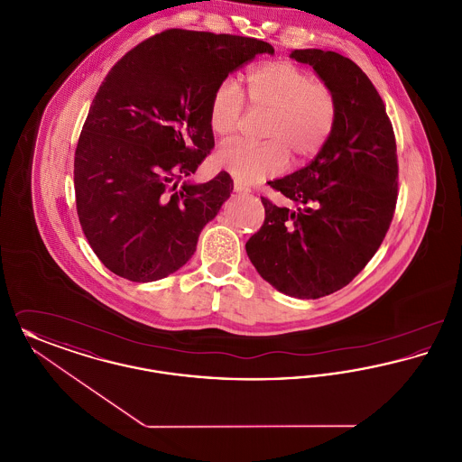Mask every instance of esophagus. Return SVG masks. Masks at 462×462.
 Listing matches in <instances>:
<instances>
[{
  "instance_id": "esophagus-1",
  "label": "esophagus",
  "mask_w": 462,
  "mask_h": 462,
  "mask_svg": "<svg viewBox=\"0 0 462 462\" xmlns=\"http://www.w3.org/2000/svg\"><path fill=\"white\" fill-rule=\"evenodd\" d=\"M234 190H236V192H239V194H247V192H251L249 185L242 183L239 180H236V181H234Z\"/></svg>"
}]
</instances>
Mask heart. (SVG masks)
Instances as JSON below:
<instances>
[{
    "instance_id": "obj_1",
    "label": "heart",
    "mask_w": 462,
    "mask_h": 462,
    "mask_svg": "<svg viewBox=\"0 0 462 462\" xmlns=\"http://www.w3.org/2000/svg\"><path fill=\"white\" fill-rule=\"evenodd\" d=\"M242 95L234 79H223L211 95L208 123L221 142L241 128L244 98L251 110L268 112L260 145L234 143L215 155V166L244 183L279 175L289 166L291 155L305 162L329 142L339 102L328 83L319 81L305 67L287 60L266 62L247 70Z\"/></svg>"
}]
</instances>
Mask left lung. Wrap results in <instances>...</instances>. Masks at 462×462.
<instances>
[{"mask_svg":"<svg viewBox=\"0 0 462 462\" xmlns=\"http://www.w3.org/2000/svg\"><path fill=\"white\" fill-rule=\"evenodd\" d=\"M291 57L313 67L339 102L328 145L268 185L294 209L262 198L264 221L245 251L277 291L317 300L348 286L384 239L398 198L395 133L383 98L350 59L317 48Z\"/></svg>","mask_w":462,"mask_h":462,"instance_id":"8db88e82","label":"left lung"}]
</instances>
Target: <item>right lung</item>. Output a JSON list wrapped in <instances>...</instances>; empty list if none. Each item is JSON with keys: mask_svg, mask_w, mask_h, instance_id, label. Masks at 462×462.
Returning <instances> with one entry per match:
<instances>
[{"mask_svg": "<svg viewBox=\"0 0 462 462\" xmlns=\"http://www.w3.org/2000/svg\"><path fill=\"white\" fill-rule=\"evenodd\" d=\"M260 53H273V46L168 29L110 69L74 154L79 223L110 272L152 282L192 258L234 181L221 171L206 183L177 185L215 147L208 123L213 91Z\"/></svg>", "mask_w": 462, "mask_h": 462, "instance_id": "add662e5", "label": "right lung"}]
</instances>
